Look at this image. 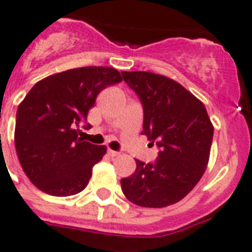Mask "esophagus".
Wrapping results in <instances>:
<instances>
[{
  "label": "esophagus",
  "mask_w": 252,
  "mask_h": 252,
  "mask_svg": "<svg viewBox=\"0 0 252 252\" xmlns=\"http://www.w3.org/2000/svg\"><path fill=\"white\" fill-rule=\"evenodd\" d=\"M108 154L111 157H117V156H120V153L118 152H115V150H112V149H108Z\"/></svg>",
  "instance_id": "obj_1"
}]
</instances>
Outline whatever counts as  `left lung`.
Returning <instances> with one entry per match:
<instances>
[{
  "instance_id": "obj_1",
  "label": "left lung",
  "mask_w": 252,
  "mask_h": 252,
  "mask_svg": "<svg viewBox=\"0 0 252 252\" xmlns=\"http://www.w3.org/2000/svg\"><path fill=\"white\" fill-rule=\"evenodd\" d=\"M144 109L143 135L159 148L154 163L136 159V171L122 178L131 203L164 208L184 199L200 181L209 162L213 127L205 105L181 84L147 71H122Z\"/></svg>"
}]
</instances>
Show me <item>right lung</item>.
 <instances>
[{
  "instance_id": "add662e5",
  "label": "right lung",
  "mask_w": 252,
  "mask_h": 252,
  "mask_svg": "<svg viewBox=\"0 0 252 252\" xmlns=\"http://www.w3.org/2000/svg\"><path fill=\"white\" fill-rule=\"evenodd\" d=\"M120 81L113 67L72 68L38 81L24 98L16 112L15 148L25 175L40 191L70 196L87 188L107 148L84 141L79 127L96 95Z\"/></svg>"
}]
</instances>
